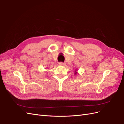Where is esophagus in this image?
<instances>
[{
  "label": "esophagus",
  "instance_id": "esophagus-1",
  "mask_svg": "<svg viewBox=\"0 0 124 124\" xmlns=\"http://www.w3.org/2000/svg\"><path fill=\"white\" fill-rule=\"evenodd\" d=\"M59 65L61 66H65L66 65V63L65 62H59Z\"/></svg>",
  "mask_w": 124,
  "mask_h": 124
}]
</instances>
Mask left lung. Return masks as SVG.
Wrapping results in <instances>:
<instances>
[{"label": "left lung", "mask_w": 124, "mask_h": 124, "mask_svg": "<svg viewBox=\"0 0 124 124\" xmlns=\"http://www.w3.org/2000/svg\"><path fill=\"white\" fill-rule=\"evenodd\" d=\"M77 73V70H76V71H75V73H74V74H76Z\"/></svg>", "instance_id": "obj_1"}]
</instances>
